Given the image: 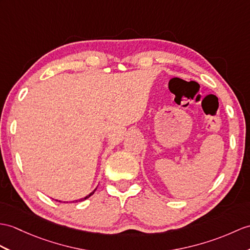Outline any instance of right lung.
<instances>
[{
    "mask_svg": "<svg viewBox=\"0 0 250 250\" xmlns=\"http://www.w3.org/2000/svg\"><path fill=\"white\" fill-rule=\"evenodd\" d=\"M96 189H97V188H95L94 190H92V191H91V193H90L89 195H87L86 197H84V198H81V199H79V200H73V201H71V202H81V201H84V200H86L87 198H89V197H90V196H91L92 194H94V193H95V191H96ZM60 202H62V201H60ZM63 202H68V201H63Z\"/></svg>",
    "mask_w": 250,
    "mask_h": 250,
    "instance_id": "obj_1",
    "label": "right lung"
}]
</instances>
